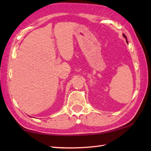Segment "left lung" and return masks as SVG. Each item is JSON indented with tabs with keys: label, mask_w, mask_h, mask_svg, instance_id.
<instances>
[{
	"label": "left lung",
	"mask_w": 151,
	"mask_h": 151,
	"mask_svg": "<svg viewBox=\"0 0 151 151\" xmlns=\"http://www.w3.org/2000/svg\"><path fill=\"white\" fill-rule=\"evenodd\" d=\"M123 35H124V37H125V38H126V42H127V37H126V35H124V34H123Z\"/></svg>",
	"instance_id": "8db88e82"
}]
</instances>
